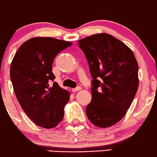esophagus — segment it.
Wrapping results in <instances>:
<instances>
[{
	"label": "esophagus",
	"mask_w": 157,
	"mask_h": 157,
	"mask_svg": "<svg viewBox=\"0 0 157 157\" xmlns=\"http://www.w3.org/2000/svg\"><path fill=\"white\" fill-rule=\"evenodd\" d=\"M81 87H75V88H72V92H76V91H78V90H81Z\"/></svg>",
	"instance_id": "34e87169"
}]
</instances>
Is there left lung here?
<instances>
[{
	"label": "left lung",
	"mask_w": 157,
	"mask_h": 157,
	"mask_svg": "<svg viewBox=\"0 0 157 157\" xmlns=\"http://www.w3.org/2000/svg\"><path fill=\"white\" fill-rule=\"evenodd\" d=\"M92 76V99L86 107L87 118L101 128L121 121L139 87V66L132 50L108 33L79 40Z\"/></svg>",
	"instance_id": "1"
}]
</instances>
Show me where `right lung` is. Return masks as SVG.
I'll list each match as a JSON object with an SVG mask.
<instances>
[{"label":"right lung","instance_id":"add662e5","mask_svg":"<svg viewBox=\"0 0 157 157\" xmlns=\"http://www.w3.org/2000/svg\"><path fill=\"white\" fill-rule=\"evenodd\" d=\"M72 43L52 37H35L23 43L10 67V78L20 105L36 125L50 129L63 118L70 93L55 78L52 63L57 55Z\"/></svg>","mask_w":157,"mask_h":157}]
</instances>
